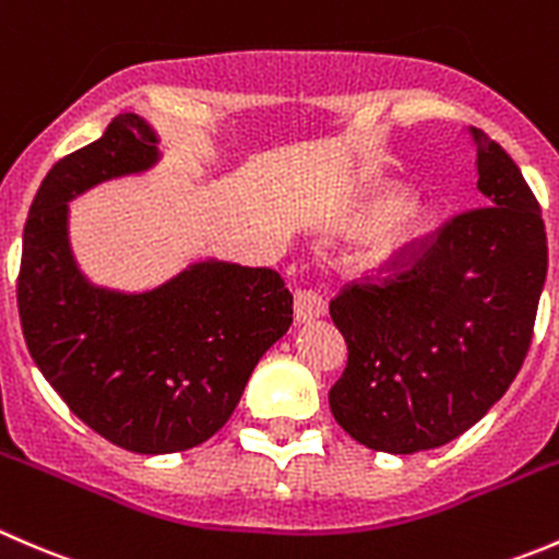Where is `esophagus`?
Instances as JSON below:
<instances>
[{"mask_svg":"<svg viewBox=\"0 0 559 559\" xmlns=\"http://www.w3.org/2000/svg\"><path fill=\"white\" fill-rule=\"evenodd\" d=\"M293 312H296L298 323H309L314 318H323L325 314V301L318 290L312 287H298L296 296H293Z\"/></svg>","mask_w":559,"mask_h":559,"instance_id":"34e87169","label":"esophagus"}]
</instances>
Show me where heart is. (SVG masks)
Segmentation results:
<instances>
[{
  "instance_id": "b5f03b06",
  "label": "heart",
  "mask_w": 559,
  "mask_h": 559,
  "mask_svg": "<svg viewBox=\"0 0 559 559\" xmlns=\"http://www.w3.org/2000/svg\"><path fill=\"white\" fill-rule=\"evenodd\" d=\"M405 206H407V198L400 195V192H385V195L374 198V201L367 206V212H364V219H361L364 228H380L383 223L394 219ZM424 230H427V225H424L421 217H402L400 223L389 230V236H385L383 252L385 255H394V252L407 250L413 241L421 239Z\"/></svg>"
}]
</instances>
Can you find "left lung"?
<instances>
[{"label": "left lung", "instance_id": "obj_1", "mask_svg": "<svg viewBox=\"0 0 559 559\" xmlns=\"http://www.w3.org/2000/svg\"><path fill=\"white\" fill-rule=\"evenodd\" d=\"M469 132L486 206L402 252L389 277L345 285L329 304L347 342L331 413L372 451L416 454L460 438L530 350L549 263L540 206L506 148Z\"/></svg>", "mask_w": 559, "mask_h": 559}]
</instances>
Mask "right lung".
<instances>
[{
  "mask_svg": "<svg viewBox=\"0 0 559 559\" xmlns=\"http://www.w3.org/2000/svg\"><path fill=\"white\" fill-rule=\"evenodd\" d=\"M157 159V132L135 114L59 159L32 201L19 272L21 329L43 378L86 427L135 454H176L219 432L293 323V296L272 269L201 261L146 293L81 274L68 203Z\"/></svg>",
  "mask_w": 559,
  "mask_h": 559,
  "instance_id": "1",
  "label": "right lung"
}]
</instances>
